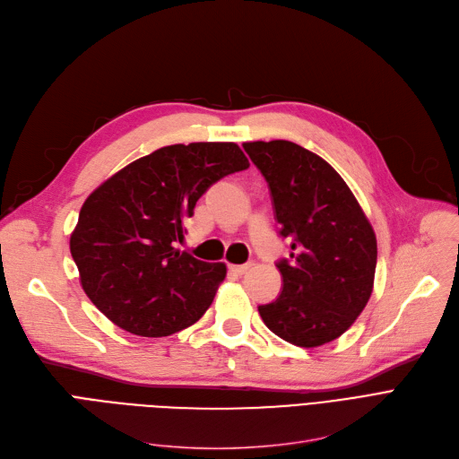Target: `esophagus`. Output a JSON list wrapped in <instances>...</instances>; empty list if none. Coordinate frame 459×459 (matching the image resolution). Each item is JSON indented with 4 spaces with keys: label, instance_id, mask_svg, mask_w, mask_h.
Segmentation results:
<instances>
[{
    "label": "esophagus",
    "instance_id": "34e87169",
    "mask_svg": "<svg viewBox=\"0 0 459 459\" xmlns=\"http://www.w3.org/2000/svg\"><path fill=\"white\" fill-rule=\"evenodd\" d=\"M249 268H251V264H230V266H229V270H230L232 273H236V275L247 273Z\"/></svg>",
    "mask_w": 459,
    "mask_h": 459
}]
</instances>
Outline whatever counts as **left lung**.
I'll return each mask as SVG.
<instances>
[{
	"label": "left lung",
	"instance_id": "1",
	"mask_svg": "<svg viewBox=\"0 0 459 459\" xmlns=\"http://www.w3.org/2000/svg\"><path fill=\"white\" fill-rule=\"evenodd\" d=\"M266 178L290 260L277 262L282 292L258 312L282 341L316 348L339 339L367 307L376 234L351 189L318 154L292 141L244 143Z\"/></svg>",
	"mask_w": 459,
	"mask_h": 459
}]
</instances>
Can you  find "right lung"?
<instances>
[{
    "mask_svg": "<svg viewBox=\"0 0 459 459\" xmlns=\"http://www.w3.org/2000/svg\"><path fill=\"white\" fill-rule=\"evenodd\" d=\"M247 167L236 143L169 144L96 187L70 236L82 286L96 308L125 331L154 339L195 324L227 266L175 244L203 193Z\"/></svg>",
    "mask_w": 459,
    "mask_h": 459,
    "instance_id": "1",
    "label": "right lung"
}]
</instances>
